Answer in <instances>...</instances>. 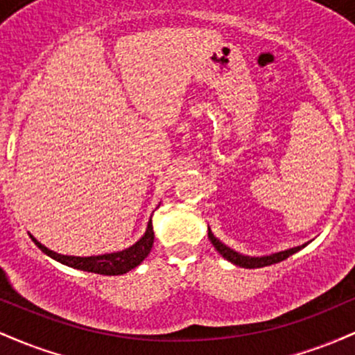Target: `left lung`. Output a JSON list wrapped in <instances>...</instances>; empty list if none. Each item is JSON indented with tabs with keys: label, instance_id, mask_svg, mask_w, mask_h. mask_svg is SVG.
<instances>
[{
	"label": "left lung",
	"instance_id": "8db88e82",
	"mask_svg": "<svg viewBox=\"0 0 355 355\" xmlns=\"http://www.w3.org/2000/svg\"><path fill=\"white\" fill-rule=\"evenodd\" d=\"M209 239H210L211 245L217 248V252L223 257V259H227L229 262L234 263V266H239L243 268H260V267L272 266V263H277V262H282V260L288 259V257L294 255L295 252H299L300 248H304L305 245H307V243H304V245H300V247L287 248V250L277 252V254L263 255V257H250V255L240 254V252H235L234 248L227 247L225 243L220 242V240L215 237L214 234H211L210 229H209Z\"/></svg>",
	"mask_w": 355,
	"mask_h": 355
}]
</instances>
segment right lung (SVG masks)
I'll return each instance as SVG.
<instances>
[{"instance_id":"1","label":"right lung","mask_w":355,"mask_h":355,"mask_svg":"<svg viewBox=\"0 0 355 355\" xmlns=\"http://www.w3.org/2000/svg\"><path fill=\"white\" fill-rule=\"evenodd\" d=\"M30 237L36 245H38V248L43 252V254L51 257L53 260L63 263V266L78 268V270H83V272H92V274H100V275H123L126 272L132 270V268L140 266L146 257H148L150 250H152L153 247L155 234H153L152 217H150L145 234L141 235V239L137 240L132 247L125 248V250H120V252H112V254H101V255H92V257L58 254V252H53L48 247H44L43 243L38 242V240H36L31 234Z\"/></svg>"}]
</instances>
